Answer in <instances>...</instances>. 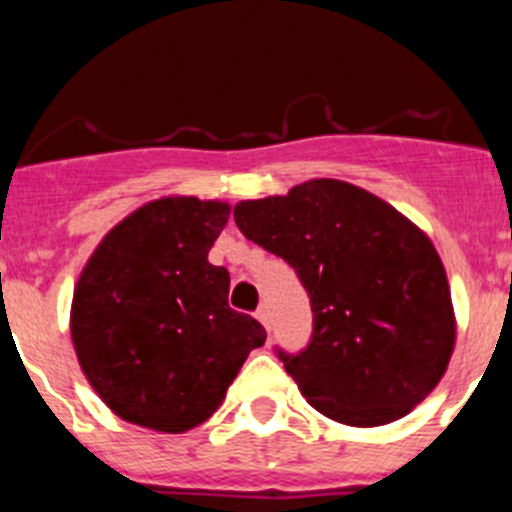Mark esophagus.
Returning <instances> with one entry per match:
<instances>
[{"mask_svg":"<svg viewBox=\"0 0 512 512\" xmlns=\"http://www.w3.org/2000/svg\"><path fill=\"white\" fill-rule=\"evenodd\" d=\"M256 318H259V323L264 325V328H269V323H271V315H269V307L266 305H261L259 310H256Z\"/></svg>","mask_w":512,"mask_h":512,"instance_id":"obj_1","label":"esophagus"}]
</instances>
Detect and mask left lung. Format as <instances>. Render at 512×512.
Segmentation results:
<instances>
[{
    "mask_svg": "<svg viewBox=\"0 0 512 512\" xmlns=\"http://www.w3.org/2000/svg\"><path fill=\"white\" fill-rule=\"evenodd\" d=\"M233 217L310 295V343L279 359L312 408L374 428L436 390L454 354L456 315L441 256L413 220L341 179L243 200Z\"/></svg>",
    "mask_w": 512,
    "mask_h": 512,
    "instance_id": "1",
    "label": "left lung"
}]
</instances>
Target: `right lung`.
Wrapping results in <instances>:
<instances>
[{
	"label": "right lung",
	"instance_id": "right-lung-1",
	"mask_svg": "<svg viewBox=\"0 0 512 512\" xmlns=\"http://www.w3.org/2000/svg\"><path fill=\"white\" fill-rule=\"evenodd\" d=\"M230 205L184 194L122 217L79 274L71 341L81 372L122 420L161 433L205 423L266 330L228 307L207 261Z\"/></svg>",
	"mask_w": 512,
	"mask_h": 512
}]
</instances>
